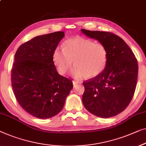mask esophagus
<instances>
[{"instance_id": "1", "label": "esophagus", "mask_w": 146, "mask_h": 146, "mask_svg": "<svg viewBox=\"0 0 146 146\" xmlns=\"http://www.w3.org/2000/svg\"><path fill=\"white\" fill-rule=\"evenodd\" d=\"M72 83H73V85H76V84H79V82L78 81H76V80H72Z\"/></svg>"}]
</instances>
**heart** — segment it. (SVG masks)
<instances>
[{
    "label": "heart",
    "mask_w": 146,
    "mask_h": 146,
    "mask_svg": "<svg viewBox=\"0 0 146 146\" xmlns=\"http://www.w3.org/2000/svg\"><path fill=\"white\" fill-rule=\"evenodd\" d=\"M108 56V50L103 43H96L88 38L76 37L65 41L62 50L56 48L52 59L60 74L68 72L74 62L76 66L72 72L74 76L92 79L104 71Z\"/></svg>",
    "instance_id": "heart-1"
}]
</instances>
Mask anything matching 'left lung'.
Here are the masks:
<instances>
[{
	"label": "left lung",
	"mask_w": 146,
	"mask_h": 146,
	"mask_svg": "<svg viewBox=\"0 0 146 146\" xmlns=\"http://www.w3.org/2000/svg\"><path fill=\"white\" fill-rule=\"evenodd\" d=\"M83 33L106 46V68L98 77L83 82L82 102L97 117L109 118L124 111L134 96L138 78V61L124 40L109 31L82 29Z\"/></svg>",
	"instance_id": "8db88e82"
}]
</instances>
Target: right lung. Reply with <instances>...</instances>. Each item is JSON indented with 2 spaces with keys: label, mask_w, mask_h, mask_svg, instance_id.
Segmentation results:
<instances>
[{
  "label": "right lung",
  "mask_w": 146,
  "mask_h": 146,
  "mask_svg": "<svg viewBox=\"0 0 146 146\" xmlns=\"http://www.w3.org/2000/svg\"><path fill=\"white\" fill-rule=\"evenodd\" d=\"M64 36L56 31L37 36L21 45L14 56L11 82L16 99L27 113L48 119L60 113L73 88L71 80L58 74L52 54Z\"/></svg>",
  "instance_id": "obj_1"
}]
</instances>
